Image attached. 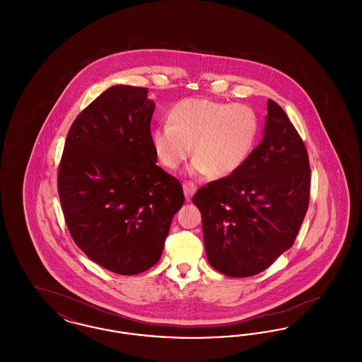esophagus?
<instances>
[{
    "instance_id": "esophagus-1",
    "label": "esophagus",
    "mask_w": 362,
    "mask_h": 362,
    "mask_svg": "<svg viewBox=\"0 0 362 362\" xmlns=\"http://www.w3.org/2000/svg\"><path fill=\"white\" fill-rule=\"evenodd\" d=\"M183 191H185L186 199L189 201L191 197H192V195L195 194V191H197V186H195L192 182H185V183H183Z\"/></svg>"
}]
</instances>
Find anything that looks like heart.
<instances>
[{
  "label": "heart",
  "instance_id": "obj_1",
  "mask_svg": "<svg viewBox=\"0 0 362 362\" xmlns=\"http://www.w3.org/2000/svg\"><path fill=\"white\" fill-rule=\"evenodd\" d=\"M259 132L258 114L247 104L187 98L173 104L168 123L153 127L151 141L156 157L168 170H176L194 153L189 173L226 177L248 161Z\"/></svg>",
  "mask_w": 362,
  "mask_h": 362
}]
</instances>
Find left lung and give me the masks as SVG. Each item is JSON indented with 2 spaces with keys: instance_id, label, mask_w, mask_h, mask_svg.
Returning a JSON list of instances; mask_svg holds the SVG:
<instances>
[{
  "instance_id": "left-lung-1",
  "label": "left lung",
  "mask_w": 362,
  "mask_h": 362,
  "mask_svg": "<svg viewBox=\"0 0 362 362\" xmlns=\"http://www.w3.org/2000/svg\"><path fill=\"white\" fill-rule=\"evenodd\" d=\"M310 187L305 145L285 111L269 99L263 139L244 167L192 197L202 214L209 263L235 278L266 270L296 240Z\"/></svg>"
}]
</instances>
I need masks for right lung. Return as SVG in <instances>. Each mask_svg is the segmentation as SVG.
Here are the masks:
<instances>
[{"label":"right lung","mask_w":362,"mask_h":362,"mask_svg":"<svg viewBox=\"0 0 362 362\" xmlns=\"http://www.w3.org/2000/svg\"><path fill=\"white\" fill-rule=\"evenodd\" d=\"M148 88L114 86L70 126L58 195L74 243L104 269L134 276L161 257L180 182L160 168L151 141Z\"/></svg>","instance_id":"obj_1"}]
</instances>
